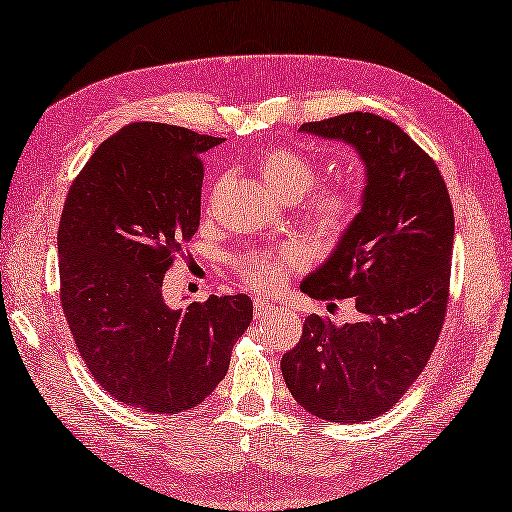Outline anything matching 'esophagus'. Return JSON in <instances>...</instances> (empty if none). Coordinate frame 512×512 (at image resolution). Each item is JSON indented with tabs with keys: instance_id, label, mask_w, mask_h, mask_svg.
I'll list each match as a JSON object with an SVG mask.
<instances>
[{
	"instance_id": "34e87169",
	"label": "esophagus",
	"mask_w": 512,
	"mask_h": 512,
	"mask_svg": "<svg viewBox=\"0 0 512 512\" xmlns=\"http://www.w3.org/2000/svg\"><path fill=\"white\" fill-rule=\"evenodd\" d=\"M253 308H255V319H264V317H268V314H273L277 310L273 303L262 301V299H255Z\"/></svg>"
}]
</instances>
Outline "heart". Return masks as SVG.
Wrapping results in <instances>:
<instances>
[{"instance_id":"b5f03b06","label":"heart","mask_w":512,"mask_h":512,"mask_svg":"<svg viewBox=\"0 0 512 512\" xmlns=\"http://www.w3.org/2000/svg\"><path fill=\"white\" fill-rule=\"evenodd\" d=\"M259 178L266 182V187L281 200H299L306 193L314 180H317V165L308 156L299 154L288 147H270L257 158ZM356 193L350 187H328L319 191L310 200V215L323 231H341L356 213ZM297 257L292 253L270 255V253H253L242 259L244 277L259 290L275 292L288 277V266L295 264Z\"/></svg>"}]
</instances>
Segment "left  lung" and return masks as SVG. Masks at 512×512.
Segmentation results:
<instances>
[{
  "mask_svg": "<svg viewBox=\"0 0 512 512\" xmlns=\"http://www.w3.org/2000/svg\"><path fill=\"white\" fill-rule=\"evenodd\" d=\"M299 132L352 147L365 167L361 211L301 281L312 299L354 297L358 321L310 314L281 358L292 398L328 422L389 411L427 365L447 314L453 206L440 169L387 118L352 112Z\"/></svg>",
  "mask_w": 512,
  "mask_h": 512,
  "instance_id": "1",
  "label": "left lung"
}]
</instances>
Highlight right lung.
I'll use <instances>...</instances> for the list:
<instances>
[{"label":"right lung","instance_id":"right-lung-1","mask_svg":"<svg viewBox=\"0 0 512 512\" xmlns=\"http://www.w3.org/2000/svg\"><path fill=\"white\" fill-rule=\"evenodd\" d=\"M222 138L132 123L85 162L61 213V306L107 394L147 413L198 407L253 321L246 295L173 310L162 281L200 226V156Z\"/></svg>","mask_w":512,"mask_h":512}]
</instances>
